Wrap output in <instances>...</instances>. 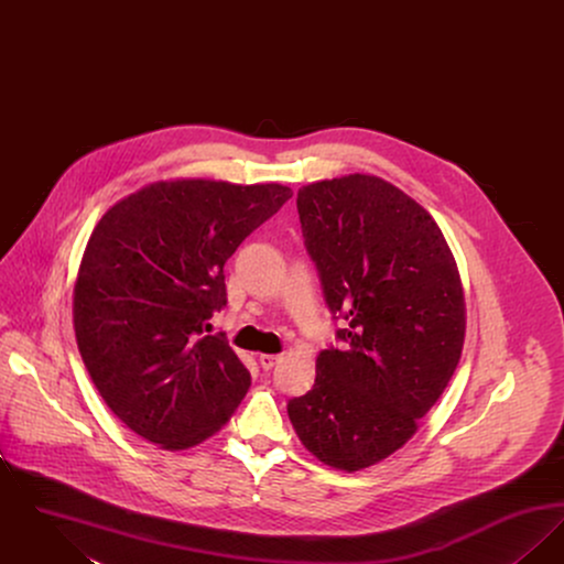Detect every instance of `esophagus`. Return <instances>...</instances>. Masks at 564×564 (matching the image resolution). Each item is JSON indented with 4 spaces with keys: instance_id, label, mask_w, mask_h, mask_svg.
Here are the masks:
<instances>
[{
    "instance_id": "34e87169",
    "label": "esophagus",
    "mask_w": 564,
    "mask_h": 564,
    "mask_svg": "<svg viewBox=\"0 0 564 564\" xmlns=\"http://www.w3.org/2000/svg\"><path fill=\"white\" fill-rule=\"evenodd\" d=\"M279 359H281V355H270V352H260L258 355V361H260V366L264 370H272L279 364Z\"/></svg>"
}]
</instances>
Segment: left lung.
<instances>
[{
	"instance_id": "left-lung-1",
	"label": "left lung",
	"mask_w": 564,
	"mask_h": 564,
	"mask_svg": "<svg viewBox=\"0 0 564 564\" xmlns=\"http://www.w3.org/2000/svg\"><path fill=\"white\" fill-rule=\"evenodd\" d=\"M295 205L345 327L288 414L308 453L352 474L400 451L448 387L465 343L463 283L435 219L376 175L302 186Z\"/></svg>"
}]
</instances>
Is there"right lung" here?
Returning a JSON list of instances; mask_svg holds the SVG:
<instances>
[{
    "instance_id": "right-lung-1",
    "label": "right lung",
    "mask_w": 564,
    "mask_h": 564,
    "mask_svg": "<svg viewBox=\"0 0 564 564\" xmlns=\"http://www.w3.org/2000/svg\"><path fill=\"white\" fill-rule=\"evenodd\" d=\"M292 198L281 184L171 180L109 207L82 256L74 329L109 410L164 451L221 430L251 376L226 338L224 264Z\"/></svg>"
}]
</instances>
